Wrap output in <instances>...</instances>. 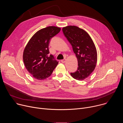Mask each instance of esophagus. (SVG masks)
I'll return each instance as SVG.
<instances>
[{"label":"esophagus","instance_id":"1","mask_svg":"<svg viewBox=\"0 0 123 123\" xmlns=\"http://www.w3.org/2000/svg\"><path fill=\"white\" fill-rule=\"evenodd\" d=\"M61 62L62 63H65L66 61V59H63V60H61Z\"/></svg>","mask_w":123,"mask_h":123}]
</instances>
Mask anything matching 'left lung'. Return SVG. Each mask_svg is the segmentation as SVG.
Listing matches in <instances>:
<instances>
[{"instance_id": "obj_1", "label": "left lung", "mask_w": 123, "mask_h": 123, "mask_svg": "<svg viewBox=\"0 0 123 123\" xmlns=\"http://www.w3.org/2000/svg\"><path fill=\"white\" fill-rule=\"evenodd\" d=\"M64 36L72 46L78 61L77 71L71 73L77 80H83L94 71L97 60L95 46L90 36L84 30L75 26L63 27Z\"/></svg>"}]
</instances>
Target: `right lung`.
Returning a JSON list of instances; mask_svg holds the SVG:
<instances>
[{
	"mask_svg": "<svg viewBox=\"0 0 123 123\" xmlns=\"http://www.w3.org/2000/svg\"><path fill=\"white\" fill-rule=\"evenodd\" d=\"M61 28L49 26L37 31L26 46L23 55L27 71L37 80H44L53 72L58 62L49 55V45L52 37L58 33Z\"/></svg>",
	"mask_w": 123,
	"mask_h": 123,
	"instance_id": "add662e5",
	"label": "right lung"
}]
</instances>
